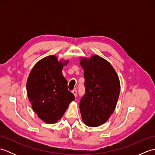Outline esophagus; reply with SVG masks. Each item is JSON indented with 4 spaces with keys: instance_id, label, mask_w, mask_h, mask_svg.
Listing matches in <instances>:
<instances>
[{
    "instance_id": "obj_1",
    "label": "esophagus",
    "mask_w": 155,
    "mask_h": 155,
    "mask_svg": "<svg viewBox=\"0 0 155 155\" xmlns=\"http://www.w3.org/2000/svg\"><path fill=\"white\" fill-rule=\"evenodd\" d=\"M72 93H73V94L74 95V97H77V90H76V89L73 90V91H72Z\"/></svg>"
}]
</instances>
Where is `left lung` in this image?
<instances>
[{"label":"left lung","mask_w":155,"mask_h":155,"mask_svg":"<svg viewBox=\"0 0 155 155\" xmlns=\"http://www.w3.org/2000/svg\"><path fill=\"white\" fill-rule=\"evenodd\" d=\"M84 70L86 93L79 108L83 123L97 127L108 120L116 108L120 84L116 71L109 62L97 54L81 57Z\"/></svg>","instance_id":"left-lung-1"}]
</instances>
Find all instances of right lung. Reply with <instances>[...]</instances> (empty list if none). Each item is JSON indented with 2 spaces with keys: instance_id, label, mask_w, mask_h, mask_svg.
Returning <instances> with one entry per match:
<instances>
[{
  "instance_id": "add662e5",
  "label": "right lung",
  "mask_w": 155,
  "mask_h": 155,
  "mask_svg": "<svg viewBox=\"0 0 155 155\" xmlns=\"http://www.w3.org/2000/svg\"><path fill=\"white\" fill-rule=\"evenodd\" d=\"M68 59L58 60L56 55L47 56L35 64L27 81V92L32 110L47 124H54L63 116L74 100L68 90L62 70Z\"/></svg>"
}]
</instances>
